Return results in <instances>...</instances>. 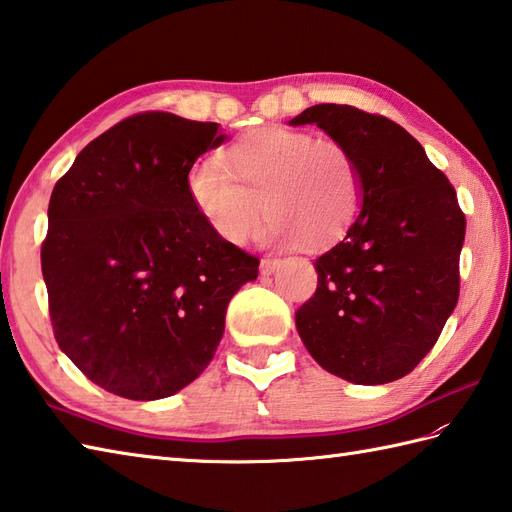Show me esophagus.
I'll list each match as a JSON object with an SVG mask.
<instances>
[{
    "label": "esophagus",
    "instance_id": "1",
    "mask_svg": "<svg viewBox=\"0 0 512 512\" xmlns=\"http://www.w3.org/2000/svg\"><path fill=\"white\" fill-rule=\"evenodd\" d=\"M279 266H281L279 259L264 257V259H262V264H259V270H262V275H273Z\"/></svg>",
    "mask_w": 512,
    "mask_h": 512
}]
</instances>
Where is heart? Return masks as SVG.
<instances>
[{
	"instance_id": "heart-1",
	"label": "heart",
	"mask_w": 512,
	"mask_h": 512,
	"mask_svg": "<svg viewBox=\"0 0 512 512\" xmlns=\"http://www.w3.org/2000/svg\"><path fill=\"white\" fill-rule=\"evenodd\" d=\"M200 220L228 244H244L262 224L281 244L325 248L358 213L361 169L350 147L301 129L259 127L187 173Z\"/></svg>"
}]
</instances>
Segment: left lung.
Returning <instances> with one entry per match:
<instances>
[{"instance_id": "1", "label": "left lung", "mask_w": 512, "mask_h": 512, "mask_svg": "<svg viewBox=\"0 0 512 512\" xmlns=\"http://www.w3.org/2000/svg\"><path fill=\"white\" fill-rule=\"evenodd\" d=\"M290 125H317L350 147L361 211L314 266L319 284L297 310L303 345L356 385L407 376L436 345L460 297L466 217L449 178L398 123L352 105L308 107Z\"/></svg>"}]
</instances>
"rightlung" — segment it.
Wrapping results in <instances>:
<instances>
[{
  "mask_svg": "<svg viewBox=\"0 0 512 512\" xmlns=\"http://www.w3.org/2000/svg\"><path fill=\"white\" fill-rule=\"evenodd\" d=\"M217 123L125 118L54 184L41 273L61 352L110 394L173 396L220 345L228 301L259 259L195 213L187 173L224 143Z\"/></svg>",
  "mask_w": 512,
  "mask_h": 512,
  "instance_id": "1",
  "label": "right lung"
}]
</instances>
